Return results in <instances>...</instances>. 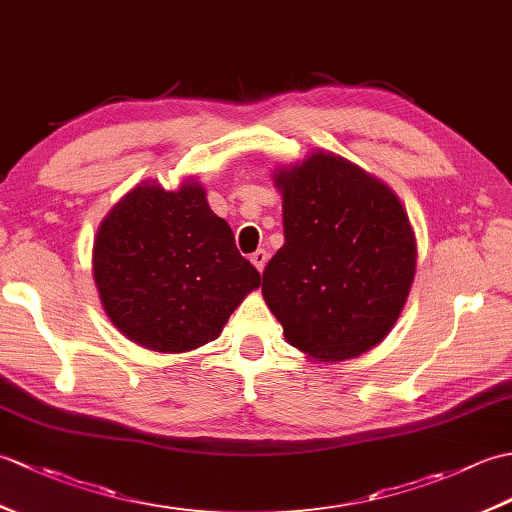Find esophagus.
Wrapping results in <instances>:
<instances>
[{
    "label": "esophagus",
    "mask_w": 512,
    "mask_h": 512,
    "mask_svg": "<svg viewBox=\"0 0 512 512\" xmlns=\"http://www.w3.org/2000/svg\"><path fill=\"white\" fill-rule=\"evenodd\" d=\"M250 262H253V266L259 270V273H262V270L266 268V262H268V253L262 248L255 250V253L250 255Z\"/></svg>",
    "instance_id": "34e87169"
}]
</instances>
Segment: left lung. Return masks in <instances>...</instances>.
I'll list each match as a JSON object with an SVG mask.
<instances>
[{"label": "left lung", "mask_w": 512, "mask_h": 512, "mask_svg": "<svg viewBox=\"0 0 512 512\" xmlns=\"http://www.w3.org/2000/svg\"><path fill=\"white\" fill-rule=\"evenodd\" d=\"M273 178L286 242L264 270L268 308L310 358L365 354L396 325L416 275L405 209L385 182L325 151Z\"/></svg>", "instance_id": "obj_1"}]
</instances>
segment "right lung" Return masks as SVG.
<instances>
[{"mask_svg": "<svg viewBox=\"0 0 512 512\" xmlns=\"http://www.w3.org/2000/svg\"><path fill=\"white\" fill-rule=\"evenodd\" d=\"M94 281L107 317L154 352H189L220 336L257 268L198 182H143L107 213L94 239Z\"/></svg>", "mask_w": 512, "mask_h": 512, "instance_id": "obj_1", "label": "right lung"}]
</instances>
